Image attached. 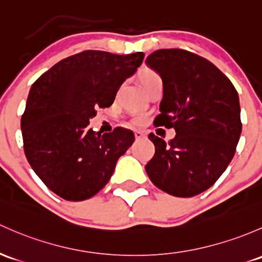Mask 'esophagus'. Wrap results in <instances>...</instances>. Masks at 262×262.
Masks as SVG:
<instances>
[{
	"label": "esophagus",
	"instance_id": "1",
	"mask_svg": "<svg viewBox=\"0 0 262 262\" xmlns=\"http://www.w3.org/2000/svg\"><path fill=\"white\" fill-rule=\"evenodd\" d=\"M134 136H136V139H143V138H145V134L143 133V132H140V130H136V132H134Z\"/></svg>",
	"mask_w": 262,
	"mask_h": 262
}]
</instances>
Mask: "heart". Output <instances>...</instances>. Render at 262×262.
Instances as JSON below:
<instances>
[{
	"mask_svg": "<svg viewBox=\"0 0 262 262\" xmlns=\"http://www.w3.org/2000/svg\"><path fill=\"white\" fill-rule=\"evenodd\" d=\"M138 78H139L140 82H142L143 86H144L145 89H147V88L149 86V85L152 84L153 81L159 80V79H161V76H159L158 73H156V71H154L153 69L143 68L142 70L139 71ZM143 120H144V117H142V115H138V117L133 118V120H132V122H133L134 124H140V123L143 122Z\"/></svg>",
	"mask_w": 262,
	"mask_h": 262,
	"instance_id": "obj_1",
	"label": "heart"
}]
</instances>
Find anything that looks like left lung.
I'll list each match as a JSON object with an SVG mask.
<instances>
[{"label":"left lung","instance_id":"1","mask_svg":"<svg viewBox=\"0 0 262 262\" xmlns=\"http://www.w3.org/2000/svg\"><path fill=\"white\" fill-rule=\"evenodd\" d=\"M147 64L163 81L154 125L174 128L176 137L166 143L148 136L156 152L145 170L166 193L196 196L219 180L235 156L242 129L237 92L219 68L191 51L157 50Z\"/></svg>","mask_w":262,"mask_h":262}]
</instances>
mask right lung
Wrapping results in <instances>:
<instances>
[{"label":"right lung","instance_id":"add662e5","mask_svg":"<svg viewBox=\"0 0 262 262\" xmlns=\"http://www.w3.org/2000/svg\"><path fill=\"white\" fill-rule=\"evenodd\" d=\"M143 59V52L85 50L55 64L32 84L21 118L25 156L57 196L66 201L95 196L134 142L126 128L101 134L88 125L96 109L112 105Z\"/></svg>","mask_w":262,"mask_h":262}]
</instances>
